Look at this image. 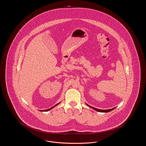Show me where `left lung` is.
<instances>
[{"label":"left lung","instance_id":"8db88e82","mask_svg":"<svg viewBox=\"0 0 146 146\" xmlns=\"http://www.w3.org/2000/svg\"><path fill=\"white\" fill-rule=\"evenodd\" d=\"M87 104V106H89V107H90L91 108H92L93 110H95V111H100V112H104V113H107V112H109V111H112V110H113L114 109H115V108H111V109H110V110H99V109H97V108H94V107H91L90 106H89V105H88V104Z\"/></svg>","mask_w":146,"mask_h":146}]
</instances>
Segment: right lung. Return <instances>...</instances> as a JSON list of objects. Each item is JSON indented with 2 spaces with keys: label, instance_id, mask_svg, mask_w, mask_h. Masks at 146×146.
Segmentation results:
<instances>
[{
  "label": "right lung",
  "instance_id": "obj_1",
  "mask_svg": "<svg viewBox=\"0 0 146 146\" xmlns=\"http://www.w3.org/2000/svg\"><path fill=\"white\" fill-rule=\"evenodd\" d=\"M60 103H58V104H56L55 106H53L52 107H51V108H49V109H48V110H41V111H50V110H51L52 108H53L54 107H55L56 106H57V105H58V104H59Z\"/></svg>",
  "mask_w": 146,
  "mask_h": 146
}]
</instances>
